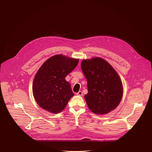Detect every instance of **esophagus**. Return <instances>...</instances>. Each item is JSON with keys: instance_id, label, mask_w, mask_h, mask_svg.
Wrapping results in <instances>:
<instances>
[{"instance_id": "1", "label": "esophagus", "mask_w": 152, "mask_h": 152, "mask_svg": "<svg viewBox=\"0 0 152 152\" xmlns=\"http://www.w3.org/2000/svg\"><path fill=\"white\" fill-rule=\"evenodd\" d=\"M77 95H78V96H82V95H83V93H82V92L81 91H79L77 94H76Z\"/></svg>"}]
</instances>
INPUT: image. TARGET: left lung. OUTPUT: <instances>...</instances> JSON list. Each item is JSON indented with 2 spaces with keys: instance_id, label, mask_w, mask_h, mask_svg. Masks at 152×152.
I'll use <instances>...</instances> for the list:
<instances>
[{
  "instance_id": "8db88e82",
  "label": "left lung",
  "mask_w": 152,
  "mask_h": 152,
  "mask_svg": "<svg viewBox=\"0 0 152 152\" xmlns=\"http://www.w3.org/2000/svg\"><path fill=\"white\" fill-rule=\"evenodd\" d=\"M82 70L87 80L85 94L89 109L96 114H105L115 110L122 99L123 90L117 72L101 58L83 59Z\"/></svg>"
}]
</instances>
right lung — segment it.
Segmentation results:
<instances>
[{"mask_svg":"<svg viewBox=\"0 0 152 152\" xmlns=\"http://www.w3.org/2000/svg\"><path fill=\"white\" fill-rule=\"evenodd\" d=\"M79 59L56 55L46 61L37 72L32 92L37 104L50 113L64 110L74 96L70 83L65 77L72 72Z\"/></svg>","mask_w":152,"mask_h":152,"instance_id":"right-lung-1","label":"right lung"}]
</instances>
